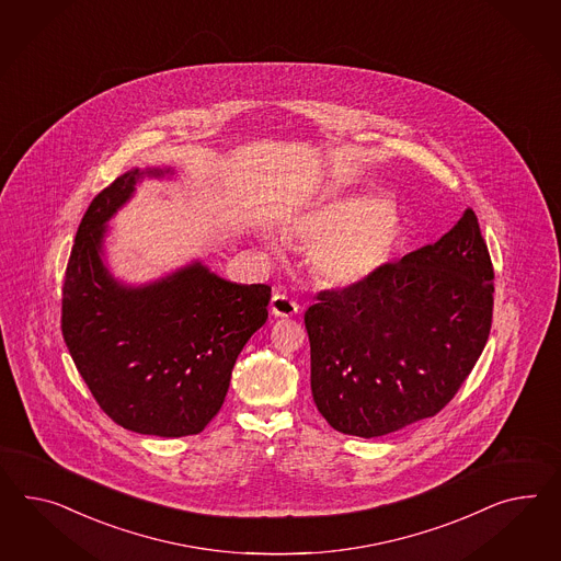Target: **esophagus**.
Masks as SVG:
<instances>
[{
	"label": "esophagus",
	"mask_w": 561,
	"mask_h": 561,
	"mask_svg": "<svg viewBox=\"0 0 561 561\" xmlns=\"http://www.w3.org/2000/svg\"><path fill=\"white\" fill-rule=\"evenodd\" d=\"M298 310H300V306H298V302H296L294 298H289L288 294H279V291L273 294L272 312L275 317L288 319V317L298 314Z\"/></svg>",
	"instance_id": "esophagus-1"
}]
</instances>
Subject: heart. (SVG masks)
<instances>
[{
	"mask_svg": "<svg viewBox=\"0 0 561 561\" xmlns=\"http://www.w3.org/2000/svg\"><path fill=\"white\" fill-rule=\"evenodd\" d=\"M376 196L336 197L304 214L296 232L314 249V267L336 286L364 282L392 257L400 227Z\"/></svg>",
	"mask_w": 561,
	"mask_h": 561,
	"instance_id": "obj_1",
	"label": "heart"
}]
</instances>
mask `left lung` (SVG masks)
I'll list each match as a JSON object with an SVG mask.
<instances>
[{
    "label": "left lung",
    "mask_w": 561,
    "mask_h": 561,
    "mask_svg": "<svg viewBox=\"0 0 561 561\" xmlns=\"http://www.w3.org/2000/svg\"><path fill=\"white\" fill-rule=\"evenodd\" d=\"M492 282L470 208L439 241L364 282L319 291L304 324L312 398L327 423L371 439L445 409L484 351Z\"/></svg>",
    "instance_id": "8db88e82"
}]
</instances>
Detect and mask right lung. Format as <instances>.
I'll return each mask as SVG.
<instances>
[{
    "label": "right lung",
    "instance_id": "1",
    "mask_svg": "<svg viewBox=\"0 0 561 561\" xmlns=\"http://www.w3.org/2000/svg\"><path fill=\"white\" fill-rule=\"evenodd\" d=\"M140 175L116 178L81 218L62 279V341L114 423L140 435H197L222 407L244 343L265 324L272 288L232 284L202 263L145 288L114 282L102 239Z\"/></svg>",
    "mask_w": 561,
    "mask_h": 561
}]
</instances>
